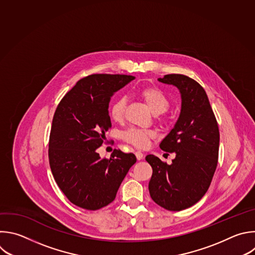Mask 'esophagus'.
Segmentation results:
<instances>
[{
	"instance_id": "34e87169",
	"label": "esophagus",
	"mask_w": 255,
	"mask_h": 255,
	"mask_svg": "<svg viewBox=\"0 0 255 255\" xmlns=\"http://www.w3.org/2000/svg\"><path fill=\"white\" fill-rule=\"evenodd\" d=\"M135 155H136L137 160H142V159L144 158V155H143V153H142L141 151H136V152H135Z\"/></svg>"
}]
</instances>
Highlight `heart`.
<instances>
[{
	"label": "heart",
	"mask_w": 255,
	"mask_h": 255,
	"mask_svg": "<svg viewBox=\"0 0 255 255\" xmlns=\"http://www.w3.org/2000/svg\"><path fill=\"white\" fill-rule=\"evenodd\" d=\"M139 95L144 100L146 105L154 114H160L166 111L169 107V101L166 95L157 87L146 86L139 90ZM126 106V99L124 97L116 98L109 107L110 117L118 122L124 117V111ZM154 136V132L151 130H141L131 128L123 133V139L134 145L137 148H145L148 145L149 139Z\"/></svg>",
	"instance_id": "heart-1"
}]
</instances>
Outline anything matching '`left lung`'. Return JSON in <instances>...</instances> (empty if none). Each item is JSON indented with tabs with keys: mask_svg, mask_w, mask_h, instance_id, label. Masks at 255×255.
Here are the masks:
<instances>
[{
	"mask_svg": "<svg viewBox=\"0 0 255 255\" xmlns=\"http://www.w3.org/2000/svg\"><path fill=\"white\" fill-rule=\"evenodd\" d=\"M158 81L178 88L181 111L159 145L175 153L172 163L168 165L151 154L145 158L153 169L148 188L159 206L180 211L197 203L210 186L218 162V124L205 90L195 80L169 74Z\"/></svg>",
	"mask_w": 255,
	"mask_h": 255,
	"instance_id": "left-lung-1",
	"label": "left lung"
}]
</instances>
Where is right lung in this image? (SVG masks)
Here are the masks:
<instances>
[{
	"label": "right lung",
	"mask_w": 255,
	"mask_h": 255,
	"mask_svg": "<svg viewBox=\"0 0 255 255\" xmlns=\"http://www.w3.org/2000/svg\"><path fill=\"white\" fill-rule=\"evenodd\" d=\"M134 76L94 74L78 81L59 103L52 122L49 162L54 179L75 205L97 210L110 204L136 163L133 153H97L111 127L109 103Z\"/></svg>",
	"instance_id": "add662e5"
}]
</instances>
